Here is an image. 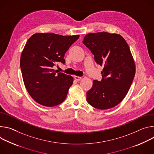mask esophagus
Returning <instances> with one entry per match:
<instances>
[{"instance_id":"34e87169","label":"esophagus","mask_w":154,"mask_h":154,"mask_svg":"<svg viewBox=\"0 0 154 154\" xmlns=\"http://www.w3.org/2000/svg\"><path fill=\"white\" fill-rule=\"evenodd\" d=\"M74 78L76 81H80V79H81V77H79V76H74Z\"/></svg>"}]
</instances>
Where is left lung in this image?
<instances>
[{"label":"left lung","mask_w":154,"mask_h":154,"mask_svg":"<svg viewBox=\"0 0 154 154\" xmlns=\"http://www.w3.org/2000/svg\"><path fill=\"white\" fill-rule=\"evenodd\" d=\"M82 43L96 63L103 66L101 80H94L87 92L88 103L98 109L113 108L125 98L135 75L129 46L121 35L105 32L88 33Z\"/></svg>","instance_id":"8db88e82"}]
</instances>
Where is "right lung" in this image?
Returning <instances> with one entry per match:
<instances>
[{
  "label": "right lung",
  "instance_id": "right-lung-1",
  "mask_svg": "<svg viewBox=\"0 0 154 154\" xmlns=\"http://www.w3.org/2000/svg\"><path fill=\"white\" fill-rule=\"evenodd\" d=\"M79 37L37 33L27 42L20 67L26 88L38 103L53 107L65 100L73 78L63 73L56 74L53 68L58 62L65 64V53Z\"/></svg>",
  "mask_w": 154,
  "mask_h": 154
}]
</instances>
